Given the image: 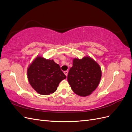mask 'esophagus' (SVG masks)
I'll list each match as a JSON object with an SVG mask.
<instances>
[{"label":"esophagus","mask_w":132,"mask_h":132,"mask_svg":"<svg viewBox=\"0 0 132 132\" xmlns=\"http://www.w3.org/2000/svg\"><path fill=\"white\" fill-rule=\"evenodd\" d=\"M64 74L67 76L68 75V70H65V71H64Z\"/></svg>","instance_id":"34e87169"}]
</instances>
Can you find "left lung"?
<instances>
[{
    "label": "left lung",
    "mask_w": 132,
    "mask_h": 132,
    "mask_svg": "<svg viewBox=\"0 0 132 132\" xmlns=\"http://www.w3.org/2000/svg\"><path fill=\"white\" fill-rule=\"evenodd\" d=\"M101 78V70L98 64L90 57L73 59L67 80L75 94L86 96L97 87Z\"/></svg>",
    "instance_id": "1"
}]
</instances>
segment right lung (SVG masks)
<instances>
[{"mask_svg": "<svg viewBox=\"0 0 132 132\" xmlns=\"http://www.w3.org/2000/svg\"><path fill=\"white\" fill-rule=\"evenodd\" d=\"M28 80L39 94L47 95L56 91L59 82L66 78L58 64L53 60L37 57L27 69Z\"/></svg>", "mask_w": 132, "mask_h": 132, "instance_id": "1", "label": "right lung"}]
</instances>
